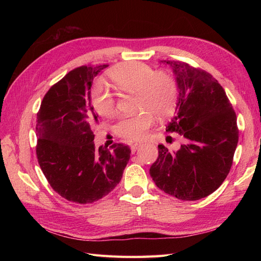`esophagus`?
<instances>
[{"mask_svg": "<svg viewBox=\"0 0 261 261\" xmlns=\"http://www.w3.org/2000/svg\"><path fill=\"white\" fill-rule=\"evenodd\" d=\"M141 146H143V145H141V144H133V145H130V149H132V151H133V152H135L136 150H137L139 147H141Z\"/></svg>", "mask_w": 261, "mask_h": 261, "instance_id": "obj_1", "label": "esophagus"}]
</instances>
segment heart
<instances>
[{
	"label": "heart",
	"instance_id": "obj_1",
	"mask_svg": "<svg viewBox=\"0 0 261 261\" xmlns=\"http://www.w3.org/2000/svg\"><path fill=\"white\" fill-rule=\"evenodd\" d=\"M110 77L118 90L136 93L138 114L124 117L114 126L118 137L128 141L144 139L154 122L174 112L178 89L174 78L164 72H156L151 66L140 62H128L113 68ZM93 108L102 116H111L115 111V98L103 83H98L91 91Z\"/></svg>",
	"mask_w": 261,
	"mask_h": 261
}]
</instances>
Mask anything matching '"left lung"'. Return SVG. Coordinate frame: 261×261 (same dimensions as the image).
<instances>
[{
    "instance_id": "1",
    "label": "left lung",
    "mask_w": 261,
    "mask_h": 261,
    "mask_svg": "<svg viewBox=\"0 0 261 261\" xmlns=\"http://www.w3.org/2000/svg\"><path fill=\"white\" fill-rule=\"evenodd\" d=\"M172 69L178 98L167 132L178 133L177 150L159 145L150 176L161 191L181 200H198L220 187L239 143L236 115L217 80L179 61H160Z\"/></svg>"
}]
</instances>
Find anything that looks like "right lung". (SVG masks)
I'll return each mask as SVG.
<instances>
[{
	"label": "right lung",
	"mask_w": 261,
	"mask_h": 261,
	"mask_svg": "<svg viewBox=\"0 0 261 261\" xmlns=\"http://www.w3.org/2000/svg\"><path fill=\"white\" fill-rule=\"evenodd\" d=\"M108 65L70 70L45 93L37 114V158L51 187L63 198L91 203L120 183L130 149L114 144L111 150L94 147L92 124L98 114L90 89Z\"/></svg>",
	"instance_id": "obj_1"
}]
</instances>
